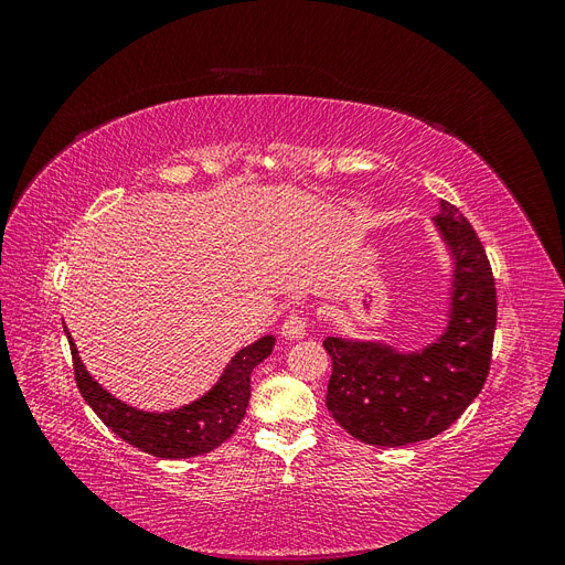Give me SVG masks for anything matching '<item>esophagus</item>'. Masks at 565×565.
Masks as SVG:
<instances>
[{
  "mask_svg": "<svg viewBox=\"0 0 565 565\" xmlns=\"http://www.w3.org/2000/svg\"><path fill=\"white\" fill-rule=\"evenodd\" d=\"M306 332H309V318H306L301 311H292L285 318L282 322L285 339H301Z\"/></svg>",
  "mask_w": 565,
  "mask_h": 565,
  "instance_id": "1",
  "label": "esophagus"
}]
</instances>
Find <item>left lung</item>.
<instances>
[{
	"label": "left lung",
	"instance_id": "obj_1",
	"mask_svg": "<svg viewBox=\"0 0 565 565\" xmlns=\"http://www.w3.org/2000/svg\"><path fill=\"white\" fill-rule=\"evenodd\" d=\"M434 224L452 256L448 324L434 344L405 353L380 341L328 337V409L367 446L429 440L481 393L498 324V292L486 249L455 204L440 200Z\"/></svg>",
	"mask_w": 565,
	"mask_h": 565
}]
</instances>
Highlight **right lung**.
<instances>
[{
  "label": "right lung",
  "instance_id": "right-lung-1",
  "mask_svg": "<svg viewBox=\"0 0 565 565\" xmlns=\"http://www.w3.org/2000/svg\"><path fill=\"white\" fill-rule=\"evenodd\" d=\"M65 337L71 341L77 388L98 419L129 446L162 459L198 457L228 440L245 417L252 396V370L266 361L276 347V337L266 334L237 351L218 382L202 398L179 409H167V413H143L110 396L82 365L71 332L65 330Z\"/></svg>",
  "mask_w": 565,
  "mask_h": 565
}]
</instances>
